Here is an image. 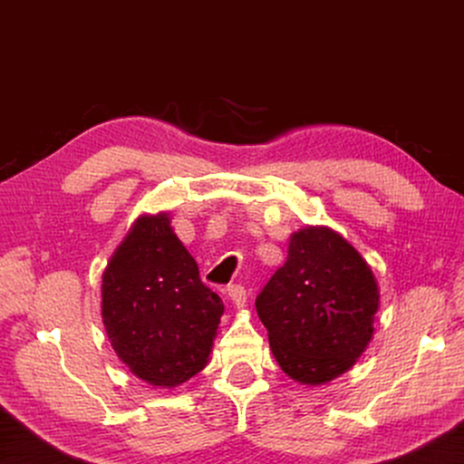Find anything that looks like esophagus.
Masks as SVG:
<instances>
[{
	"label": "esophagus",
	"mask_w": 464,
	"mask_h": 464,
	"mask_svg": "<svg viewBox=\"0 0 464 464\" xmlns=\"http://www.w3.org/2000/svg\"><path fill=\"white\" fill-rule=\"evenodd\" d=\"M227 295H229L231 303L235 304V307H243V304H246V301H247V293L241 285H231L229 288H227Z\"/></svg>",
	"instance_id": "esophagus-1"
}]
</instances>
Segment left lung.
Wrapping results in <instances>:
<instances>
[{
	"label": "left lung",
	"mask_w": 464,
	"mask_h": 464,
	"mask_svg": "<svg viewBox=\"0 0 464 464\" xmlns=\"http://www.w3.org/2000/svg\"><path fill=\"white\" fill-rule=\"evenodd\" d=\"M379 285L364 257L329 227L290 235L288 257L256 298L272 354L301 384L354 366L372 340Z\"/></svg>",
	"instance_id": "8db88e82"
}]
</instances>
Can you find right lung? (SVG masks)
Wrapping results in <instances>:
<instances>
[{
  "instance_id": "add662e5",
  "label": "right lung",
  "mask_w": 464,
  "mask_h": 464,
  "mask_svg": "<svg viewBox=\"0 0 464 464\" xmlns=\"http://www.w3.org/2000/svg\"><path fill=\"white\" fill-rule=\"evenodd\" d=\"M169 223L168 213L139 217L102 274V321L116 356L161 389L208 364L225 311Z\"/></svg>"
}]
</instances>
